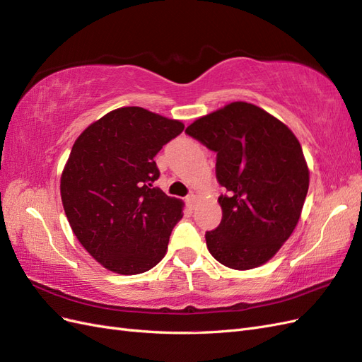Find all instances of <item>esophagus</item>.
Segmentation results:
<instances>
[{
    "label": "esophagus",
    "mask_w": 362,
    "mask_h": 362,
    "mask_svg": "<svg viewBox=\"0 0 362 362\" xmlns=\"http://www.w3.org/2000/svg\"><path fill=\"white\" fill-rule=\"evenodd\" d=\"M185 202H187V205H189L190 208H193V205H194V202H196V194L190 193V194L185 196Z\"/></svg>",
    "instance_id": "obj_1"
}]
</instances>
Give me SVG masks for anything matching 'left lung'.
Segmentation results:
<instances>
[{
    "label": "left lung",
    "mask_w": 362,
    "mask_h": 362,
    "mask_svg": "<svg viewBox=\"0 0 362 362\" xmlns=\"http://www.w3.org/2000/svg\"><path fill=\"white\" fill-rule=\"evenodd\" d=\"M190 137L216 152L222 221L205 233L206 247L223 266L249 270L281 249L299 222L310 172L299 140L262 108L231 103L194 120Z\"/></svg>",
    "instance_id": "obj_1"
}]
</instances>
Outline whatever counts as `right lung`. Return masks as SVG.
<instances>
[{
  "instance_id": "obj_1",
  "label": "right lung",
  "mask_w": 362,
  "mask_h": 362,
  "mask_svg": "<svg viewBox=\"0 0 362 362\" xmlns=\"http://www.w3.org/2000/svg\"><path fill=\"white\" fill-rule=\"evenodd\" d=\"M184 124L122 107L87 127L62 173L60 193L75 237L105 269L139 275L166 255L182 202L154 181V157Z\"/></svg>"
}]
</instances>
